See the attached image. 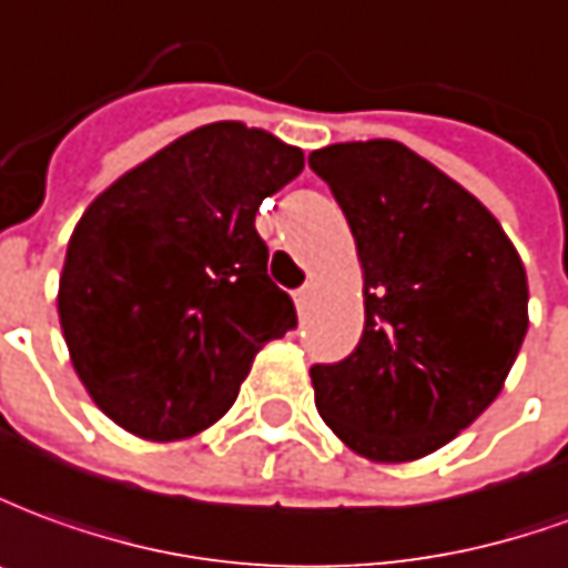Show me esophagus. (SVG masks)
Masks as SVG:
<instances>
[{
  "mask_svg": "<svg viewBox=\"0 0 568 568\" xmlns=\"http://www.w3.org/2000/svg\"><path fill=\"white\" fill-rule=\"evenodd\" d=\"M293 300H296V308L303 312L305 305H308V300H312V287H308V284H305V287H300V291L293 293Z\"/></svg>",
  "mask_w": 568,
  "mask_h": 568,
  "instance_id": "34e87169",
  "label": "esophagus"
}]
</instances>
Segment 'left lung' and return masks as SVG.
Segmentation results:
<instances>
[{
  "mask_svg": "<svg viewBox=\"0 0 568 568\" xmlns=\"http://www.w3.org/2000/svg\"><path fill=\"white\" fill-rule=\"evenodd\" d=\"M364 265V333L315 364V406L373 462L449 444L501 392L529 327L526 268L480 201L397 140L308 155Z\"/></svg>",
  "mask_w": 568,
  "mask_h": 568,
  "instance_id": "1",
  "label": "left lung"
}]
</instances>
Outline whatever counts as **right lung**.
<instances>
[{
  "mask_svg": "<svg viewBox=\"0 0 568 568\" xmlns=\"http://www.w3.org/2000/svg\"><path fill=\"white\" fill-rule=\"evenodd\" d=\"M303 164V149L268 131L213 122L82 213L60 275V327L82 385L124 432L199 434L235 404L265 342L296 327L253 220Z\"/></svg>",
  "mask_w": 568,
  "mask_h": 568,
  "instance_id": "obj_1",
  "label": "right lung"
}]
</instances>
